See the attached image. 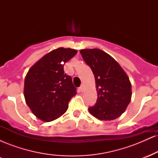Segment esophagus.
Wrapping results in <instances>:
<instances>
[{
  "instance_id": "34e87169",
  "label": "esophagus",
  "mask_w": 158,
  "mask_h": 158,
  "mask_svg": "<svg viewBox=\"0 0 158 158\" xmlns=\"http://www.w3.org/2000/svg\"><path fill=\"white\" fill-rule=\"evenodd\" d=\"M80 88V90H81V92L84 91V89H85V86H84V85H83V84L81 85V86H80V88Z\"/></svg>"
}]
</instances>
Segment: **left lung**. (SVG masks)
<instances>
[{
	"instance_id": "8db88e82",
	"label": "left lung",
	"mask_w": 158,
	"mask_h": 158,
	"mask_svg": "<svg viewBox=\"0 0 158 158\" xmlns=\"http://www.w3.org/2000/svg\"><path fill=\"white\" fill-rule=\"evenodd\" d=\"M80 53L95 77L97 100L88 108L90 114L99 120L118 118L131 99L129 78L117 61L99 49H83Z\"/></svg>"
}]
</instances>
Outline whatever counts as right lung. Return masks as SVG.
I'll return each mask as SVG.
<instances>
[{
  "label": "right lung",
  "mask_w": 158,
  "mask_h": 158,
  "mask_svg": "<svg viewBox=\"0 0 158 158\" xmlns=\"http://www.w3.org/2000/svg\"><path fill=\"white\" fill-rule=\"evenodd\" d=\"M77 53L71 48H59L40 59L27 72L23 95L32 114L44 122L55 120L68 110L77 94L72 79L64 65Z\"/></svg>",
  "instance_id": "add662e5"
}]
</instances>
